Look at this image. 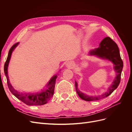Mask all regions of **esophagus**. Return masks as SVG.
I'll return each mask as SVG.
<instances>
[{"mask_svg": "<svg viewBox=\"0 0 132 132\" xmlns=\"http://www.w3.org/2000/svg\"><path fill=\"white\" fill-rule=\"evenodd\" d=\"M74 66H75V63L72 61H71V62L69 61L66 64V67L67 68H70V69L73 68V67H74Z\"/></svg>", "mask_w": 132, "mask_h": 132, "instance_id": "1", "label": "esophagus"}]
</instances>
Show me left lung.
Returning a JSON list of instances; mask_svg holds the SVG:
<instances>
[{
	"mask_svg": "<svg viewBox=\"0 0 132 132\" xmlns=\"http://www.w3.org/2000/svg\"><path fill=\"white\" fill-rule=\"evenodd\" d=\"M89 55H95L102 59L111 61L114 64L113 69L116 73V76L107 91L99 95H88L82 93L78 88V83L75 81L76 91L80 97L86 101H96L109 96L115 89L117 88L121 81V76L123 67V63L120 56L117 45L109 37H106L103 38L100 43L99 47L94 50L90 51Z\"/></svg>",
	"mask_w": 132,
	"mask_h": 132,
	"instance_id": "1",
	"label": "left lung"
}]
</instances>
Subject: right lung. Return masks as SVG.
<instances>
[{
    "label": "right lung",
    "mask_w": 132,
    "mask_h": 132,
    "mask_svg": "<svg viewBox=\"0 0 132 132\" xmlns=\"http://www.w3.org/2000/svg\"><path fill=\"white\" fill-rule=\"evenodd\" d=\"M19 42L14 44V45L11 47L9 51L8 55L6 59V61L5 63L4 68V73L6 76L7 80V84L8 86L9 89L11 93L13 94L15 96L18 98L20 100H21L25 104L29 106H40L45 105L47 103L51 98L52 97L54 94V87L55 81L57 78V74L53 76L52 78L50 80L46 85V87L44 89L41 90L39 92L37 93H22L16 90L14 87L11 85L10 82L8 74H7V68H8L9 63L11 57V54L15 48L18 45Z\"/></svg>",
    "instance_id": "1"
}]
</instances>
